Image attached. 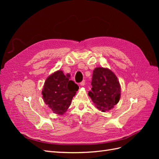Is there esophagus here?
<instances>
[{"instance_id":"obj_1","label":"esophagus","mask_w":159,"mask_h":159,"mask_svg":"<svg viewBox=\"0 0 159 159\" xmlns=\"http://www.w3.org/2000/svg\"><path fill=\"white\" fill-rule=\"evenodd\" d=\"M85 80H83V81H81V82L80 84V85H81V86H84V85H85Z\"/></svg>"}]
</instances>
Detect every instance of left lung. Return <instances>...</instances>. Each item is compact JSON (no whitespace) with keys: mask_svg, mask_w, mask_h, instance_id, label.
<instances>
[{"mask_svg":"<svg viewBox=\"0 0 159 159\" xmlns=\"http://www.w3.org/2000/svg\"><path fill=\"white\" fill-rule=\"evenodd\" d=\"M91 85L88 95L99 111H109L119 102L121 86L112 71L102 67L96 68L93 70Z\"/></svg>","mask_w":159,"mask_h":159,"instance_id":"8db88e82","label":"left lung"}]
</instances>
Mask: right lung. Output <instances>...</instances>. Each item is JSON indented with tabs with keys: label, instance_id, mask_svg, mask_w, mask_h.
<instances>
[{
	"label": "right lung",
	"instance_id": "1",
	"mask_svg": "<svg viewBox=\"0 0 159 159\" xmlns=\"http://www.w3.org/2000/svg\"><path fill=\"white\" fill-rule=\"evenodd\" d=\"M69 77L61 70L57 71L46 79L42 90L45 103L57 115H63L66 111L79 89V86Z\"/></svg>",
	"mask_w": 159,
	"mask_h": 159
}]
</instances>
